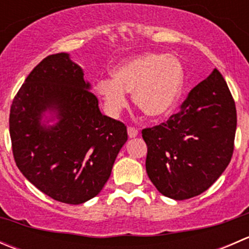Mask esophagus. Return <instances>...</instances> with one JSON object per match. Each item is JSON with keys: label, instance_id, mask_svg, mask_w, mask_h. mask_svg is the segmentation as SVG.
Instances as JSON below:
<instances>
[{"label": "esophagus", "instance_id": "34e87169", "mask_svg": "<svg viewBox=\"0 0 249 249\" xmlns=\"http://www.w3.org/2000/svg\"><path fill=\"white\" fill-rule=\"evenodd\" d=\"M127 135H129L130 139H134V137H136L139 135V130L134 126H129L127 127Z\"/></svg>", "mask_w": 249, "mask_h": 249}]
</instances>
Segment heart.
<instances>
[{"label":"heart","mask_w":249,"mask_h":249,"mask_svg":"<svg viewBox=\"0 0 249 249\" xmlns=\"http://www.w3.org/2000/svg\"><path fill=\"white\" fill-rule=\"evenodd\" d=\"M113 79L96 83V92L110 115H118L127 105L126 92L132 91L135 106L149 118L171 112L183 87L184 72L173 55L143 53L118 65Z\"/></svg>","instance_id":"b5f03b06"}]
</instances>
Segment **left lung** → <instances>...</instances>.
<instances>
[{"label": "left lung", "instance_id": "left-lung-1", "mask_svg": "<svg viewBox=\"0 0 249 249\" xmlns=\"http://www.w3.org/2000/svg\"><path fill=\"white\" fill-rule=\"evenodd\" d=\"M236 123L231 92L213 70L166 123L142 130L145 170L155 188L173 200L207 190L231 160Z\"/></svg>", "mask_w": 249, "mask_h": 249}]
</instances>
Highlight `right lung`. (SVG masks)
Instances as JSON below:
<instances>
[{"mask_svg":"<svg viewBox=\"0 0 249 249\" xmlns=\"http://www.w3.org/2000/svg\"><path fill=\"white\" fill-rule=\"evenodd\" d=\"M83 76L69 54L49 55L25 79L9 113L18 169L42 193L70 205L101 192L127 141L126 126L100 112ZM47 109L59 119L53 127L40 124Z\"/></svg>","mask_w":249,"mask_h":249,"instance_id":"add662e5","label":"right lung"}]
</instances>
